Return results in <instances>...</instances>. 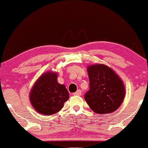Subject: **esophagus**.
<instances>
[{
  "label": "esophagus",
  "instance_id": "1",
  "mask_svg": "<svg viewBox=\"0 0 148 148\" xmlns=\"http://www.w3.org/2000/svg\"><path fill=\"white\" fill-rule=\"evenodd\" d=\"M81 95H82V91L80 90H77V92L73 93V95H75V96H80Z\"/></svg>",
  "mask_w": 148,
  "mask_h": 148
}]
</instances>
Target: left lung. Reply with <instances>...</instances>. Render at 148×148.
Here are the masks:
<instances>
[{
	"instance_id": "obj_1",
	"label": "left lung",
	"mask_w": 148,
	"mask_h": 148,
	"mask_svg": "<svg viewBox=\"0 0 148 148\" xmlns=\"http://www.w3.org/2000/svg\"><path fill=\"white\" fill-rule=\"evenodd\" d=\"M90 90L84 99L97 114H110L116 111L125 96L123 82L109 67L96 64L88 67Z\"/></svg>"
}]
</instances>
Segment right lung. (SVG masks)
<instances>
[{
  "label": "right lung",
  "instance_id": "1",
  "mask_svg": "<svg viewBox=\"0 0 148 148\" xmlns=\"http://www.w3.org/2000/svg\"><path fill=\"white\" fill-rule=\"evenodd\" d=\"M69 92L57 81V74L48 72L40 77L30 95L31 104L41 114H56L69 99Z\"/></svg>",
  "mask_w": 148,
  "mask_h": 148
}]
</instances>
